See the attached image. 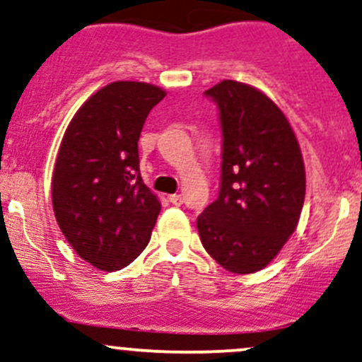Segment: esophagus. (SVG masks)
Listing matches in <instances>:
<instances>
[{"label":"esophagus","mask_w":362,"mask_h":362,"mask_svg":"<svg viewBox=\"0 0 362 362\" xmlns=\"http://www.w3.org/2000/svg\"><path fill=\"white\" fill-rule=\"evenodd\" d=\"M170 203L175 204V206H180V204H184V197L180 196V194H171V196H168Z\"/></svg>","instance_id":"34e87169"}]
</instances>
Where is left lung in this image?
<instances>
[{
  "label": "left lung",
  "mask_w": 362,
  "mask_h": 362,
  "mask_svg": "<svg viewBox=\"0 0 362 362\" xmlns=\"http://www.w3.org/2000/svg\"><path fill=\"white\" fill-rule=\"evenodd\" d=\"M222 127L220 191L199 216L204 250L229 272L253 274L272 262L298 226L305 168L283 111L245 83L223 79L204 91Z\"/></svg>",
  "instance_id": "8db88e82"
}]
</instances>
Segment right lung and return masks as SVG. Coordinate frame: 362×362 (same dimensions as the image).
Listing matches in <instances>:
<instances>
[{
    "label": "right lung",
    "mask_w": 362,
    "mask_h": 362,
    "mask_svg": "<svg viewBox=\"0 0 362 362\" xmlns=\"http://www.w3.org/2000/svg\"><path fill=\"white\" fill-rule=\"evenodd\" d=\"M166 91L114 81L93 93L64 133L52 178L57 223L76 253L100 271L132 264L161 211L142 182L139 139Z\"/></svg>",
    "instance_id": "right-lung-1"
}]
</instances>
